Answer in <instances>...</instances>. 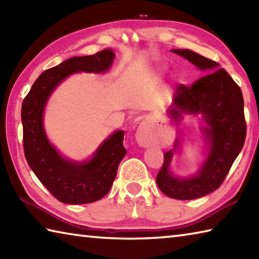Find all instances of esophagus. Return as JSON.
<instances>
[{
  "label": "esophagus",
  "instance_id": "1",
  "mask_svg": "<svg viewBox=\"0 0 259 259\" xmlns=\"http://www.w3.org/2000/svg\"><path fill=\"white\" fill-rule=\"evenodd\" d=\"M137 141L141 147H150L153 142L152 133L150 130V121L144 120L141 122L137 131Z\"/></svg>",
  "mask_w": 259,
  "mask_h": 259
}]
</instances>
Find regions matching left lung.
Returning a JSON list of instances; mask_svg holds the SVG:
<instances>
[{
  "mask_svg": "<svg viewBox=\"0 0 259 259\" xmlns=\"http://www.w3.org/2000/svg\"><path fill=\"white\" fill-rule=\"evenodd\" d=\"M189 60L203 75L191 86L180 85L175 91L169 116L176 121L184 113H201L207 124L202 132L209 142V151L199 173L180 179L169 171V165L178 148L164 153V164L157 174V185L162 193L178 200L201 198L219 189L228 175L246 140L247 125L243 112L241 89L228 71L216 61L191 50H171Z\"/></svg>",
  "mask_w": 259,
  "mask_h": 259,
  "instance_id": "left-lung-1",
  "label": "left lung"
}]
</instances>
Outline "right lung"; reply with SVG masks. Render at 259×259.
Segmentation results:
<instances>
[{
	"mask_svg": "<svg viewBox=\"0 0 259 259\" xmlns=\"http://www.w3.org/2000/svg\"><path fill=\"white\" fill-rule=\"evenodd\" d=\"M115 58L112 50L92 56L72 57L45 70L34 81L22 102L21 120L24 150L31 170L54 198L63 203L81 205L98 201L109 192L118 165L126 155L124 131L104 140L92 159L75 162L62 158L51 146L44 132L43 112L53 90L74 72H104Z\"/></svg>",
	"mask_w": 259,
	"mask_h": 259,
	"instance_id": "1",
	"label": "right lung"
}]
</instances>
